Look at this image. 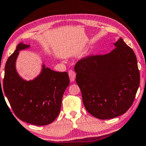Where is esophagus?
I'll use <instances>...</instances> for the list:
<instances>
[{
  "instance_id": "34e87169",
  "label": "esophagus",
  "mask_w": 146,
  "mask_h": 146,
  "mask_svg": "<svg viewBox=\"0 0 146 146\" xmlns=\"http://www.w3.org/2000/svg\"><path fill=\"white\" fill-rule=\"evenodd\" d=\"M68 75H69V78H70V82H74V81L75 78H76V73L74 72L73 70H69L68 72Z\"/></svg>"
}]
</instances>
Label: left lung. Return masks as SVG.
Returning <instances> with one entry per match:
<instances>
[{"label": "left lung", "instance_id": "1", "mask_svg": "<svg viewBox=\"0 0 146 146\" xmlns=\"http://www.w3.org/2000/svg\"><path fill=\"white\" fill-rule=\"evenodd\" d=\"M105 54L90 55L76 64V81L89 113L99 119L123 115L134 102L140 85L136 54L122 38Z\"/></svg>", "mask_w": 146, "mask_h": 146}]
</instances>
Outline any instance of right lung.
I'll return each mask as SVG.
<instances>
[{"label": "right lung", "mask_w": 146, "mask_h": 146, "mask_svg": "<svg viewBox=\"0 0 146 146\" xmlns=\"http://www.w3.org/2000/svg\"><path fill=\"white\" fill-rule=\"evenodd\" d=\"M28 47L22 43L18 44L6 61L4 92L19 119L34 125H47L60 113L63 94L70 84L68 74L43 65L41 72L34 80L22 79L16 70V60L19 51Z\"/></svg>", "instance_id": "add662e5"}]
</instances>
